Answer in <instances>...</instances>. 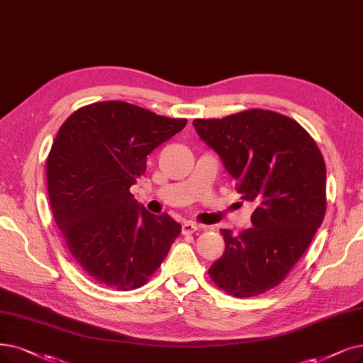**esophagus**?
Wrapping results in <instances>:
<instances>
[{
  "label": "esophagus",
  "instance_id": "obj_1",
  "mask_svg": "<svg viewBox=\"0 0 363 363\" xmlns=\"http://www.w3.org/2000/svg\"><path fill=\"white\" fill-rule=\"evenodd\" d=\"M196 230H199V225L195 222H184L182 226V232L184 235H189V234H195Z\"/></svg>",
  "mask_w": 363,
  "mask_h": 363
}]
</instances>
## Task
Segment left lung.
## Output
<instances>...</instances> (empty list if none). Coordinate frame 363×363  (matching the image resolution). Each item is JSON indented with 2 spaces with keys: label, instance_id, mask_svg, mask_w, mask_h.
Listing matches in <instances>:
<instances>
[{
  "label": "left lung",
  "instance_id": "left-lung-1",
  "mask_svg": "<svg viewBox=\"0 0 363 363\" xmlns=\"http://www.w3.org/2000/svg\"><path fill=\"white\" fill-rule=\"evenodd\" d=\"M202 141L220 156L241 199L255 202L253 228L232 235L208 269L230 296L252 298L279 286L311 244L326 213L320 149L296 121L252 108L223 119H195Z\"/></svg>",
  "mask_w": 363,
  "mask_h": 363
}]
</instances>
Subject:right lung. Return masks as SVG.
Segmentation results:
<instances>
[{
  "instance_id": "right-lung-1",
  "label": "right lung",
  "mask_w": 363,
  "mask_h": 363,
  "mask_svg": "<svg viewBox=\"0 0 363 363\" xmlns=\"http://www.w3.org/2000/svg\"><path fill=\"white\" fill-rule=\"evenodd\" d=\"M186 123L103 101L72 113L52 144L46 179L53 219L82 269L114 291L146 284L180 235L176 220L140 207L129 189L146 172L147 155Z\"/></svg>"
}]
</instances>
